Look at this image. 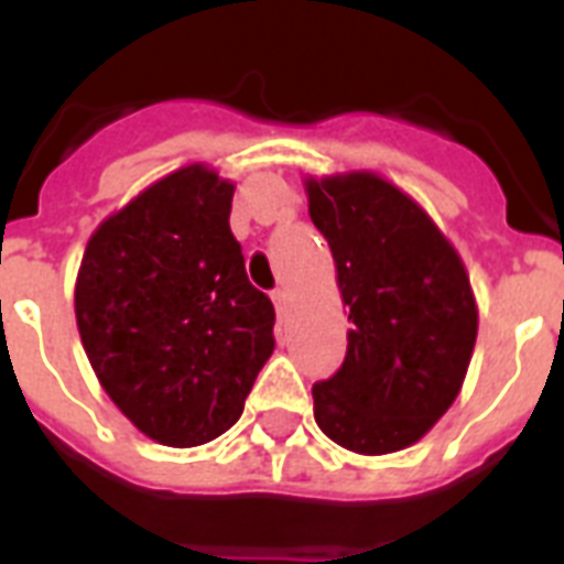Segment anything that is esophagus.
<instances>
[{
  "label": "esophagus",
  "mask_w": 564,
  "mask_h": 564,
  "mask_svg": "<svg viewBox=\"0 0 564 564\" xmlns=\"http://www.w3.org/2000/svg\"><path fill=\"white\" fill-rule=\"evenodd\" d=\"M272 301H274V310H278V318H281V322H283V316H286V304H290V299H286V292L274 290L272 292Z\"/></svg>",
  "instance_id": "esophagus-1"
}]
</instances>
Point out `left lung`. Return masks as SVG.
Returning a JSON list of instances; mask_svg holds the SVG:
<instances>
[{
    "label": "left lung",
    "instance_id": "1",
    "mask_svg": "<svg viewBox=\"0 0 564 564\" xmlns=\"http://www.w3.org/2000/svg\"><path fill=\"white\" fill-rule=\"evenodd\" d=\"M307 195L351 322L343 366L313 383L316 424L354 454H392L459 394L477 339L471 283L427 213L383 178L310 181Z\"/></svg>",
    "mask_w": 564,
    "mask_h": 564
}]
</instances>
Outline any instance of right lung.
Wrapping results in <instances>:
<instances>
[{
	"label": "right lung",
	"instance_id": "obj_1",
	"mask_svg": "<svg viewBox=\"0 0 564 564\" xmlns=\"http://www.w3.org/2000/svg\"><path fill=\"white\" fill-rule=\"evenodd\" d=\"M234 184L187 166L101 221L75 283L84 351L149 438L195 447L237 424L274 351V307L230 234Z\"/></svg>",
	"mask_w": 564,
	"mask_h": 564
}]
</instances>
